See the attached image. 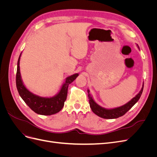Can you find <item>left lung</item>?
Listing matches in <instances>:
<instances>
[{"mask_svg": "<svg viewBox=\"0 0 157 157\" xmlns=\"http://www.w3.org/2000/svg\"><path fill=\"white\" fill-rule=\"evenodd\" d=\"M137 48L140 50L138 45L137 44ZM144 90V82L142 87L139 93L137 94L136 96L133 98L130 101L126 103L124 105H123L121 107H118L113 109H107L105 107H103L94 101L93 97L90 92V90L88 89V99H89V103L90 108H91L92 111L97 115L98 116L100 117L103 118H106V119H113V118H117L120 117H122L124 115V114L130 110V109L134 106L135 104L139 100L141 95L142 94Z\"/></svg>", "mask_w": 157, "mask_h": 157, "instance_id": "obj_1", "label": "left lung"}]
</instances>
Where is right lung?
<instances>
[{"label": "right lung", "mask_w": 157, "mask_h": 157, "mask_svg": "<svg viewBox=\"0 0 157 157\" xmlns=\"http://www.w3.org/2000/svg\"><path fill=\"white\" fill-rule=\"evenodd\" d=\"M21 55V53L17 61L16 86L19 94L23 100L33 111L39 115H52L59 112L63 107L64 103L67 99L69 85L78 77V73H75L66 78L65 82L61 85L59 91L55 96L49 98L37 96L30 92L23 84L20 68Z\"/></svg>", "instance_id": "obj_1"}]
</instances>
